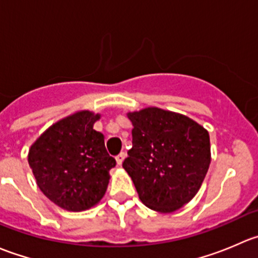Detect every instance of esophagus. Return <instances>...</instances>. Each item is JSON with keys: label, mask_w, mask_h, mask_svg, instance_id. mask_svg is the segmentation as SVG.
<instances>
[{"label": "esophagus", "mask_w": 258, "mask_h": 258, "mask_svg": "<svg viewBox=\"0 0 258 258\" xmlns=\"http://www.w3.org/2000/svg\"><path fill=\"white\" fill-rule=\"evenodd\" d=\"M124 158H126V153H124V152H121V153H119L118 156H116L117 165H118V166H121V165H122V162H123V160H124Z\"/></svg>", "instance_id": "1"}]
</instances>
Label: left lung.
<instances>
[{
    "mask_svg": "<svg viewBox=\"0 0 258 258\" xmlns=\"http://www.w3.org/2000/svg\"><path fill=\"white\" fill-rule=\"evenodd\" d=\"M132 148L122 166L148 209L170 213L199 192L211 163L210 135L184 114L158 107L128 112Z\"/></svg>",
    "mask_w": 258,
    "mask_h": 258,
    "instance_id": "obj_1",
    "label": "left lung"
}]
</instances>
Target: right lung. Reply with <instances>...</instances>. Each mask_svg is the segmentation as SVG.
<instances>
[{"instance_id": "right-lung-1", "label": "right lung", "mask_w": 258, "mask_h": 258, "mask_svg": "<svg viewBox=\"0 0 258 258\" xmlns=\"http://www.w3.org/2000/svg\"><path fill=\"white\" fill-rule=\"evenodd\" d=\"M100 113L83 110L49 126L28 151V165L48 200L72 212L101 201L116 166L105 147V136L93 130Z\"/></svg>"}]
</instances>
